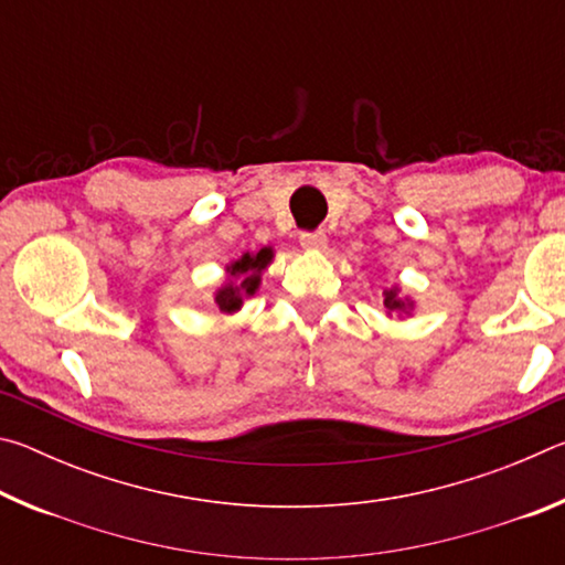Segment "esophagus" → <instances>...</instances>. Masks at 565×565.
I'll return each instance as SVG.
<instances>
[{
	"label": "esophagus",
	"instance_id": "34e87169",
	"mask_svg": "<svg viewBox=\"0 0 565 565\" xmlns=\"http://www.w3.org/2000/svg\"><path fill=\"white\" fill-rule=\"evenodd\" d=\"M299 244H301L303 252H323V248H327V244H329V238L323 232H306V234L299 236Z\"/></svg>",
	"mask_w": 565,
	"mask_h": 565
}]
</instances>
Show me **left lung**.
Listing matches in <instances>:
<instances>
[{
  "label": "left lung",
  "mask_w": 565,
  "mask_h": 565,
  "mask_svg": "<svg viewBox=\"0 0 565 565\" xmlns=\"http://www.w3.org/2000/svg\"><path fill=\"white\" fill-rule=\"evenodd\" d=\"M384 309H386V317H398V319H406L411 317V311L416 309V303L411 296L401 294V286L394 284L391 289L384 291Z\"/></svg>",
  "instance_id": "1"
}]
</instances>
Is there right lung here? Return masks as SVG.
Returning a JSON list of instances; mask_svg holds the SVG:
<instances>
[{"label":"right lung","mask_w":565,"mask_h":565,"mask_svg":"<svg viewBox=\"0 0 565 565\" xmlns=\"http://www.w3.org/2000/svg\"><path fill=\"white\" fill-rule=\"evenodd\" d=\"M274 259V248L264 246L259 252H246L236 262L226 264V281L214 291V303L222 313H234L246 299L259 291L262 271Z\"/></svg>","instance_id":"obj_1"}]
</instances>
